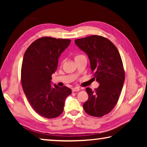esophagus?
I'll use <instances>...</instances> for the list:
<instances>
[{
  "label": "esophagus",
  "mask_w": 147,
  "mask_h": 147,
  "mask_svg": "<svg viewBox=\"0 0 147 147\" xmlns=\"http://www.w3.org/2000/svg\"><path fill=\"white\" fill-rule=\"evenodd\" d=\"M72 91H73V92L78 91H80V88H78V87H76V88H73V89H72Z\"/></svg>",
  "instance_id": "obj_1"
}]
</instances>
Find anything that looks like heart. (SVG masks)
<instances>
[{"label":"heart","mask_w":147,"mask_h":147,"mask_svg":"<svg viewBox=\"0 0 147 147\" xmlns=\"http://www.w3.org/2000/svg\"><path fill=\"white\" fill-rule=\"evenodd\" d=\"M84 55H82V54H76V55H75V56H74V58H79V57L80 56H82Z\"/></svg>","instance_id":"heart-1"}]
</instances>
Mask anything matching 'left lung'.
I'll return each mask as SVG.
<instances>
[{"label":"left lung","mask_w":147,"mask_h":147,"mask_svg":"<svg viewBox=\"0 0 147 147\" xmlns=\"http://www.w3.org/2000/svg\"><path fill=\"white\" fill-rule=\"evenodd\" d=\"M74 42L88 54L93 78L100 84L94 91L86 88L89 97L84 109L88 115L100 117L114 108L123 89L125 74L121 57L112 42L102 36L93 35Z\"/></svg>","instance_id":"left-lung-1"}]
</instances>
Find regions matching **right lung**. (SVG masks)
Returning a JSON list of instances; mask_svg holds the SVG:
<instances>
[{
    "instance_id": "1",
    "label": "right lung",
    "mask_w": 147,
    "mask_h": 147,
    "mask_svg": "<svg viewBox=\"0 0 147 147\" xmlns=\"http://www.w3.org/2000/svg\"><path fill=\"white\" fill-rule=\"evenodd\" d=\"M71 43L70 39L42 37L34 41L24 54L21 67V84L27 100L35 111L47 119L56 118L63 111L65 100L71 89L54 84L58 58Z\"/></svg>"
}]
</instances>
